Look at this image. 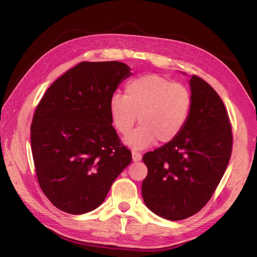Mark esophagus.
I'll return each instance as SVG.
<instances>
[{"mask_svg": "<svg viewBox=\"0 0 257 257\" xmlns=\"http://www.w3.org/2000/svg\"><path fill=\"white\" fill-rule=\"evenodd\" d=\"M132 160H133V162H139L142 160V154L139 152L133 151L132 152Z\"/></svg>", "mask_w": 257, "mask_h": 257, "instance_id": "1", "label": "esophagus"}]
</instances>
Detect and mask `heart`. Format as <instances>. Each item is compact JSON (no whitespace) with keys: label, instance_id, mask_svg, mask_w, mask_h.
Listing matches in <instances>:
<instances>
[{"label":"heart","instance_id":"b5f03b06","mask_svg":"<svg viewBox=\"0 0 257 257\" xmlns=\"http://www.w3.org/2000/svg\"><path fill=\"white\" fill-rule=\"evenodd\" d=\"M191 109L190 91L155 74L130 80L125 95L113 94L109 99L110 119L118 133H130L138 116L141 126L124 138L125 145L134 150H144L157 141H175L185 127Z\"/></svg>","mask_w":257,"mask_h":257}]
</instances>
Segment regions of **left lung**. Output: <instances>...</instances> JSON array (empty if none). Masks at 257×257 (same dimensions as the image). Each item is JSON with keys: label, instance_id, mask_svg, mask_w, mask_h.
I'll use <instances>...</instances> for the list:
<instances>
[{"label": "left lung", "instance_id": "8db88e82", "mask_svg": "<svg viewBox=\"0 0 257 257\" xmlns=\"http://www.w3.org/2000/svg\"><path fill=\"white\" fill-rule=\"evenodd\" d=\"M189 84L192 109L181 134L143 158L148 167L142 184L145 204L169 221L186 219L208 203L228 165L232 147L221 97L195 75Z\"/></svg>", "mask_w": 257, "mask_h": 257}]
</instances>
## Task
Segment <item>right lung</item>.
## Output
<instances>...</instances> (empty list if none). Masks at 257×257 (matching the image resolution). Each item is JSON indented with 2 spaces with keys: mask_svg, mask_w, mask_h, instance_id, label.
<instances>
[{
  "mask_svg": "<svg viewBox=\"0 0 257 257\" xmlns=\"http://www.w3.org/2000/svg\"><path fill=\"white\" fill-rule=\"evenodd\" d=\"M131 75L121 62H81L54 81L38 104L31 124L37 180L62 211L96 209L132 162L109 114L110 97Z\"/></svg>",
  "mask_w": 257,
  "mask_h": 257,
  "instance_id": "add662e5",
  "label": "right lung"
}]
</instances>
